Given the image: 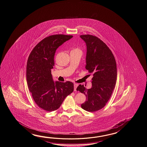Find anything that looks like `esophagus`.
Segmentation results:
<instances>
[{"label":"esophagus","instance_id":"obj_1","mask_svg":"<svg viewBox=\"0 0 147 147\" xmlns=\"http://www.w3.org/2000/svg\"><path fill=\"white\" fill-rule=\"evenodd\" d=\"M78 84L77 83H74V91H76V88H77Z\"/></svg>","mask_w":147,"mask_h":147}]
</instances>
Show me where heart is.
Here are the masks:
<instances>
[{
  "label": "heart",
  "mask_w": 147,
  "mask_h": 147,
  "mask_svg": "<svg viewBox=\"0 0 147 147\" xmlns=\"http://www.w3.org/2000/svg\"><path fill=\"white\" fill-rule=\"evenodd\" d=\"M74 50H78V51H80V50H79V49H75Z\"/></svg>",
  "instance_id": "heart-1"
}]
</instances>
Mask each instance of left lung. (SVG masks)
Wrapping results in <instances>:
<instances>
[{"mask_svg": "<svg viewBox=\"0 0 147 147\" xmlns=\"http://www.w3.org/2000/svg\"><path fill=\"white\" fill-rule=\"evenodd\" d=\"M80 37L86 45V68L93 77L91 88L80 84L77 90L86 97L82 108L94 112L104 107L112 95L117 79V64L111 51L98 38L90 35Z\"/></svg>", "mask_w": 147, "mask_h": 147, "instance_id": "1", "label": "left lung"}]
</instances>
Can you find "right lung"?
Segmentation results:
<instances>
[{
	"mask_svg": "<svg viewBox=\"0 0 147 147\" xmlns=\"http://www.w3.org/2000/svg\"><path fill=\"white\" fill-rule=\"evenodd\" d=\"M71 35H54L41 40L30 53L26 66L27 86L35 102L48 111L57 109L74 91V83L54 82L51 70L56 49L72 38Z\"/></svg>",
	"mask_w": 147,
	"mask_h": 147,
	"instance_id": "obj_1",
	"label": "right lung"
}]
</instances>
